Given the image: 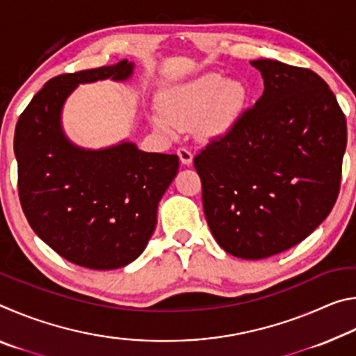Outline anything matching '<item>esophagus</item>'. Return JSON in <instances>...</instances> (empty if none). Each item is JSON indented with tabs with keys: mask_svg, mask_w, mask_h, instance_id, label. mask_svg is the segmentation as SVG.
Segmentation results:
<instances>
[{
	"mask_svg": "<svg viewBox=\"0 0 356 356\" xmlns=\"http://www.w3.org/2000/svg\"><path fill=\"white\" fill-rule=\"evenodd\" d=\"M177 155H179L180 161H182V165L190 166V165L193 163V154H191L190 149L179 147V149H177Z\"/></svg>",
	"mask_w": 356,
	"mask_h": 356,
	"instance_id": "obj_1",
	"label": "esophagus"
}]
</instances>
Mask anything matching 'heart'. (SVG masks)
Here are the masks:
<instances>
[{
	"label": "heart",
	"instance_id": "obj_1",
	"mask_svg": "<svg viewBox=\"0 0 356 356\" xmlns=\"http://www.w3.org/2000/svg\"><path fill=\"white\" fill-rule=\"evenodd\" d=\"M246 89L238 80H226L218 72H206L191 80L176 83L161 95L163 111L150 114L154 127L174 136L179 127L196 129L202 138L226 135L243 110Z\"/></svg>",
	"mask_w": 356,
	"mask_h": 356
}]
</instances>
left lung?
I'll use <instances>...</instances> for the list:
<instances>
[{"instance_id":"obj_1","label":"left lung","mask_w":356,"mask_h":356,"mask_svg":"<svg viewBox=\"0 0 356 356\" xmlns=\"http://www.w3.org/2000/svg\"><path fill=\"white\" fill-rule=\"evenodd\" d=\"M264 92L220 140L195 156L210 231L229 254L265 259L327 218L339 193L347 122L316 72L251 61Z\"/></svg>"}]
</instances>
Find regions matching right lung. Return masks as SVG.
<instances>
[{
	"label": "right lung",
	"mask_w": 356,
	"mask_h": 356,
	"mask_svg": "<svg viewBox=\"0 0 356 356\" xmlns=\"http://www.w3.org/2000/svg\"><path fill=\"white\" fill-rule=\"evenodd\" d=\"M134 69L122 59L51 78L15 127L19 196L29 226L59 256L92 270L120 268L141 256L179 170L177 155L143 152L130 141L84 149L64 134L63 108L78 84L125 81Z\"/></svg>",
	"instance_id": "add662e5"
}]
</instances>
